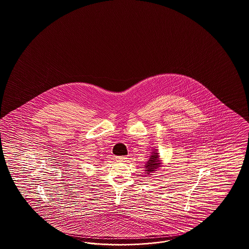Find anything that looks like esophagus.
I'll list each match as a JSON object with an SVG mask.
<instances>
[{
    "label": "esophagus",
    "instance_id": "34e87169",
    "mask_svg": "<svg viewBox=\"0 0 249 249\" xmlns=\"http://www.w3.org/2000/svg\"><path fill=\"white\" fill-rule=\"evenodd\" d=\"M127 160H128L127 157H117L116 158V160L118 162H125V161H127Z\"/></svg>",
    "mask_w": 249,
    "mask_h": 249
}]
</instances>
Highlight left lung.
<instances>
[{"mask_svg":"<svg viewBox=\"0 0 249 249\" xmlns=\"http://www.w3.org/2000/svg\"><path fill=\"white\" fill-rule=\"evenodd\" d=\"M163 166V161L160 159V153L158 149H154L151 152L149 160L144 165V171L147 176L153 175L156 171Z\"/></svg>","mask_w":249,"mask_h":249,"instance_id":"8db88e82","label":"left lung"}]
</instances>
